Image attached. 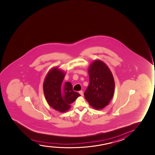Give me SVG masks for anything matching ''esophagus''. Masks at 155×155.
<instances>
[{"instance_id":"obj_1","label":"esophagus","mask_w":155,"mask_h":155,"mask_svg":"<svg viewBox=\"0 0 155 155\" xmlns=\"http://www.w3.org/2000/svg\"><path fill=\"white\" fill-rule=\"evenodd\" d=\"M79 93L80 94V95H81V96H84V92H83V91H81H81H79Z\"/></svg>"}]
</instances>
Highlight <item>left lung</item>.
Segmentation results:
<instances>
[{"instance_id":"8db88e82","label":"left lung","mask_w":155,"mask_h":155,"mask_svg":"<svg viewBox=\"0 0 155 155\" xmlns=\"http://www.w3.org/2000/svg\"><path fill=\"white\" fill-rule=\"evenodd\" d=\"M88 73L89 84L84 92V97L94 109H103L113 97L115 88L113 75L106 64L100 60L92 63Z\"/></svg>"}]
</instances>
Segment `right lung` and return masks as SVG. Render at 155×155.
Instances as JSON below:
<instances>
[{"label": "right lung", "mask_w": 155, "mask_h": 155, "mask_svg": "<svg viewBox=\"0 0 155 155\" xmlns=\"http://www.w3.org/2000/svg\"><path fill=\"white\" fill-rule=\"evenodd\" d=\"M65 76L64 71L55 67L48 73L43 83L44 96L48 104L60 112L68 110L71 104L80 96L73 90L71 82L62 84Z\"/></svg>", "instance_id": "right-lung-1"}]
</instances>
